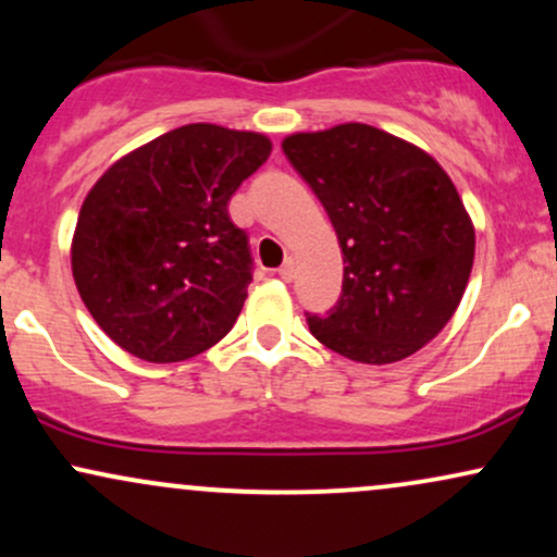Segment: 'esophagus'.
Returning a JSON list of instances; mask_svg holds the SVG:
<instances>
[{
	"label": "esophagus",
	"instance_id": "1",
	"mask_svg": "<svg viewBox=\"0 0 557 557\" xmlns=\"http://www.w3.org/2000/svg\"><path fill=\"white\" fill-rule=\"evenodd\" d=\"M277 274H280V277L285 280V283H290V280L296 277V261H293L290 257H287V259H285V264L280 267V270H277Z\"/></svg>",
	"mask_w": 557,
	"mask_h": 557
}]
</instances>
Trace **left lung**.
<instances>
[{
  "label": "left lung",
  "mask_w": 557,
  "mask_h": 557,
  "mask_svg": "<svg viewBox=\"0 0 557 557\" xmlns=\"http://www.w3.org/2000/svg\"><path fill=\"white\" fill-rule=\"evenodd\" d=\"M287 162L330 214L343 248V293L311 335L361 363H393L450 322L474 264V225L426 151L363 123L296 133Z\"/></svg>",
  "instance_id": "obj_1"
}]
</instances>
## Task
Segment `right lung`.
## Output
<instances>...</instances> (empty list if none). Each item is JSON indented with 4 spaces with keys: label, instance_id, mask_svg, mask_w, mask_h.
I'll use <instances>...</instances> for the list:
<instances>
[{
    "label": "right lung",
    "instance_id": "right-lung-1",
    "mask_svg": "<svg viewBox=\"0 0 557 557\" xmlns=\"http://www.w3.org/2000/svg\"><path fill=\"white\" fill-rule=\"evenodd\" d=\"M270 151L261 133L183 125L114 162L88 190L70 251L73 277L120 348L172 363L233 330L253 259L227 201Z\"/></svg>",
    "mask_w": 557,
    "mask_h": 557
}]
</instances>
